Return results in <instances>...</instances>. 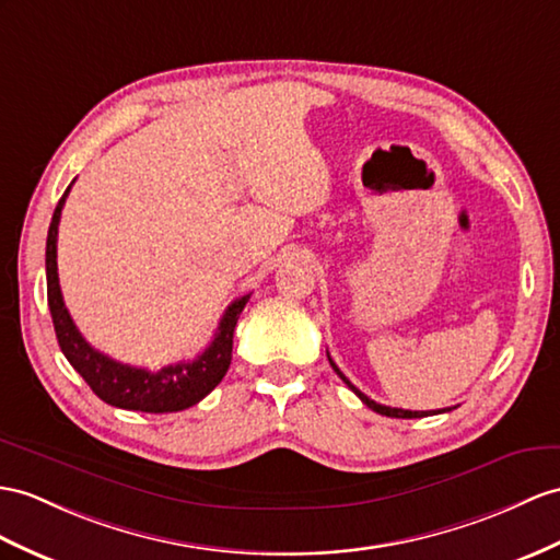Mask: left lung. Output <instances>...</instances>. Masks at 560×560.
Here are the masks:
<instances>
[{
  "instance_id": "left-lung-1",
  "label": "left lung",
  "mask_w": 560,
  "mask_h": 560,
  "mask_svg": "<svg viewBox=\"0 0 560 560\" xmlns=\"http://www.w3.org/2000/svg\"><path fill=\"white\" fill-rule=\"evenodd\" d=\"M327 359H330V353H327ZM330 365L335 368V373L345 380V385H347L353 394H357V397H359L368 408H373L375 413H380V416H387V418H422V416H428V411H404V408H392V406H383V404L373 401L371 397H365V394H363L361 389H357V387H353V385L349 383V380L345 377V373L339 371V368L335 365V361H332V359H330ZM444 411H452V408H444ZM434 413H442V411H434Z\"/></svg>"
}]
</instances>
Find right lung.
<instances>
[{"label": "right lung", "mask_w": 560, "mask_h": 560, "mask_svg": "<svg viewBox=\"0 0 560 560\" xmlns=\"http://www.w3.org/2000/svg\"><path fill=\"white\" fill-rule=\"evenodd\" d=\"M71 185H68L63 197L57 203V209H54L47 233V302L54 332H57L63 357L102 401L116 408L142 413H175L199 404L228 373L230 361H233L235 325L242 308L249 302V294L235 299V302L225 308L211 345L203 349L195 361H180L152 373L147 371V368H135L108 359L106 353L94 349L88 339L80 335L71 313H68L63 304L59 288L57 235L61 209L68 192H71Z\"/></svg>", "instance_id": "add662e5"}]
</instances>
